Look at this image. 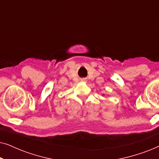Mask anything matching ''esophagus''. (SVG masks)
Here are the masks:
<instances>
[{"instance_id": "esophagus-1", "label": "esophagus", "mask_w": 159, "mask_h": 159, "mask_svg": "<svg viewBox=\"0 0 159 159\" xmlns=\"http://www.w3.org/2000/svg\"><path fill=\"white\" fill-rule=\"evenodd\" d=\"M81 81H82V82H86V80H84V79H82Z\"/></svg>"}]
</instances>
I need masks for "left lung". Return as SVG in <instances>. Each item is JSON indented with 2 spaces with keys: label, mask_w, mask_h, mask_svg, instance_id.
I'll return each instance as SVG.
<instances>
[{
  "label": "left lung",
  "mask_w": 159,
  "mask_h": 159,
  "mask_svg": "<svg viewBox=\"0 0 159 159\" xmlns=\"http://www.w3.org/2000/svg\"><path fill=\"white\" fill-rule=\"evenodd\" d=\"M103 95H104V94H103Z\"/></svg>",
  "instance_id": "left-lung-1"
}]
</instances>
